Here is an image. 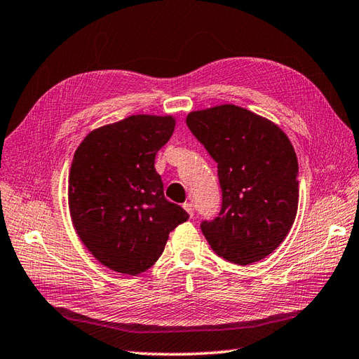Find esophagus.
Masks as SVG:
<instances>
[{"label":"esophagus","mask_w":359,"mask_h":359,"mask_svg":"<svg viewBox=\"0 0 359 359\" xmlns=\"http://www.w3.org/2000/svg\"><path fill=\"white\" fill-rule=\"evenodd\" d=\"M182 208H184L187 212H189V215L190 217H194V214H195V209H194V204L190 203V201H186L184 204H182Z\"/></svg>","instance_id":"34e87169"}]
</instances>
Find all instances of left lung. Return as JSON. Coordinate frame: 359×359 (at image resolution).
Listing matches in <instances>:
<instances>
[{
  "mask_svg": "<svg viewBox=\"0 0 359 359\" xmlns=\"http://www.w3.org/2000/svg\"><path fill=\"white\" fill-rule=\"evenodd\" d=\"M187 127L217 163L222 209L201 222L218 257L250 265L271 254L297 214L299 165L290 139L271 121L236 105L187 116Z\"/></svg>",
  "mask_w": 359,
  "mask_h": 359,
  "instance_id": "8db88e82",
  "label": "left lung"
}]
</instances>
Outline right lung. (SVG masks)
I'll return each instance as SVG.
<instances>
[{
    "mask_svg": "<svg viewBox=\"0 0 359 359\" xmlns=\"http://www.w3.org/2000/svg\"><path fill=\"white\" fill-rule=\"evenodd\" d=\"M175 130L170 116H130L91 131L69 170V210L80 240L102 265L136 276L163 254L189 214L164 196L155 156Z\"/></svg>",
    "mask_w": 359,
    "mask_h": 359,
    "instance_id": "obj_1",
    "label": "right lung"
}]
</instances>
